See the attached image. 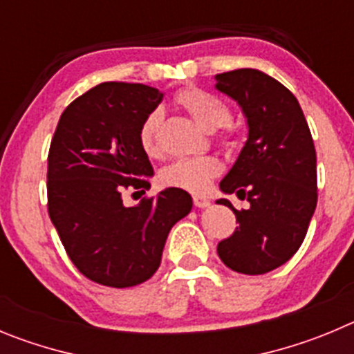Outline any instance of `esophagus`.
<instances>
[{
    "label": "esophagus",
    "mask_w": 354,
    "mask_h": 354,
    "mask_svg": "<svg viewBox=\"0 0 354 354\" xmlns=\"http://www.w3.org/2000/svg\"><path fill=\"white\" fill-rule=\"evenodd\" d=\"M194 205H196L197 208H206V206H209V199H206V197L203 196H194Z\"/></svg>",
    "instance_id": "obj_1"
}]
</instances>
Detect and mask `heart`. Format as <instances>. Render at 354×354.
I'll use <instances>...</instances> for the list:
<instances>
[{
  "mask_svg": "<svg viewBox=\"0 0 354 354\" xmlns=\"http://www.w3.org/2000/svg\"><path fill=\"white\" fill-rule=\"evenodd\" d=\"M176 104L183 107L194 118V122L205 130H215L218 127H224L229 120L227 107L218 98L209 95L208 91L199 90V88H187V90L180 91L176 95ZM160 125L162 113L158 109L151 111L141 123L139 145L148 157L157 158L162 155ZM221 171V160L212 155L178 158L162 169L160 181L165 187L201 194L208 189L213 178L218 176Z\"/></svg>",
  "mask_w": 354,
  "mask_h": 354,
  "instance_id": "obj_1",
  "label": "heart"
}]
</instances>
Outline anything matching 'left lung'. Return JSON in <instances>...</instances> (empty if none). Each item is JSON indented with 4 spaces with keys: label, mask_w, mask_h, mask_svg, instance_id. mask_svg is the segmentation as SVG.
Masks as SVG:
<instances>
[{
    "label": "left lung",
    "mask_w": 354,
    "mask_h": 354,
    "mask_svg": "<svg viewBox=\"0 0 354 354\" xmlns=\"http://www.w3.org/2000/svg\"><path fill=\"white\" fill-rule=\"evenodd\" d=\"M215 88L247 118L248 138L221 190L250 203L232 208L240 225L216 247L227 268L263 275L288 263L304 243L317 205L316 148L295 95L256 68L215 75Z\"/></svg>",
    "instance_id": "obj_1"
}]
</instances>
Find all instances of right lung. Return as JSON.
Returning <instances> with one entry per match:
<instances>
[{"label": "right lung", "instance_id": "add662e5", "mask_svg": "<svg viewBox=\"0 0 354 354\" xmlns=\"http://www.w3.org/2000/svg\"><path fill=\"white\" fill-rule=\"evenodd\" d=\"M164 98L146 84L102 82L59 118L47 157V208L75 268L109 288H132L153 275L171 227L192 197L165 189L136 206L123 190L149 189L153 167L139 145L145 118Z\"/></svg>", "mask_w": 354, "mask_h": 354}]
</instances>
